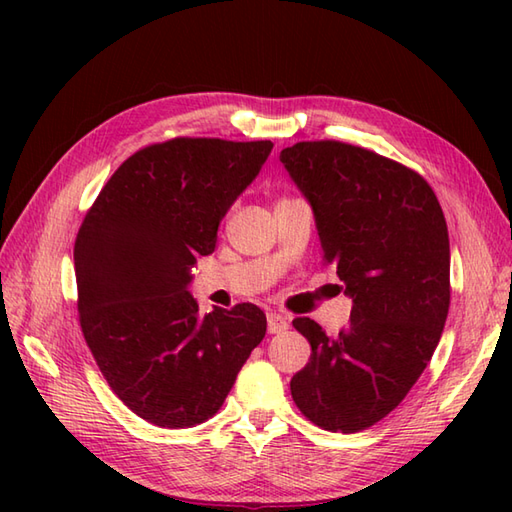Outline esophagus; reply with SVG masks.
Segmentation results:
<instances>
[{
    "label": "esophagus",
    "instance_id": "1",
    "mask_svg": "<svg viewBox=\"0 0 512 512\" xmlns=\"http://www.w3.org/2000/svg\"><path fill=\"white\" fill-rule=\"evenodd\" d=\"M290 328V319L286 314H279V312H270L268 314V332L270 334H281Z\"/></svg>",
    "mask_w": 512,
    "mask_h": 512
}]
</instances>
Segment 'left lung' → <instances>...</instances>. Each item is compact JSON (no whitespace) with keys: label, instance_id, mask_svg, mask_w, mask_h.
I'll list each match as a JSON object with an SVG mask.
<instances>
[{"label":"left lung","instance_id":"8db88e82","mask_svg":"<svg viewBox=\"0 0 512 512\" xmlns=\"http://www.w3.org/2000/svg\"><path fill=\"white\" fill-rule=\"evenodd\" d=\"M306 195L325 264L352 299L347 328L292 325L312 347L290 391L317 427L356 433L394 411L431 361L451 301L447 220L420 173L339 140L281 151Z\"/></svg>","mask_w":512,"mask_h":512}]
</instances>
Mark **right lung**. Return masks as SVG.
I'll return each instance as SVG.
<instances>
[{"instance_id":"1","label":"right lung","mask_w":512,"mask_h":512,"mask_svg":"<svg viewBox=\"0 0 512 512\" xmlns=\"http://www.w3.org/2000/svg\"><path fill=\"white\" fill-rule=\"evenodd\" d=\"M270 140L173 138L129 156L74 242L81 330L136 416L187 429L215 416L266 334L253 303L200 314L189 268L270 156Z\"/></svg>"}]
</instances>
